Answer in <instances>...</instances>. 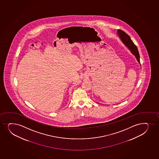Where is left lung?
Instances as JSON below:
<instances>
[{
    "mask_svg": "<svg viewBox=\"0 0 159 159\" xmlns=\"http://www.w3.org/2000/svg\"><path fill=\"white\" fill-rule=\"evenodd\" d=\"M117 35L119 37V38L120 39L122 43L124 44L128 48L132 54L135 56V57H136L139 64H140V59H139L140 57H139V51H138V49H137V47L135 45V44L131 40L129 36L127 34H126L125 32L122 30H118Z\"/></svg>",
    "mask_w": 159,
    "mask_h": 159,
    "instance_id": "1",
    "label": "left lung"
}]
</instances>
